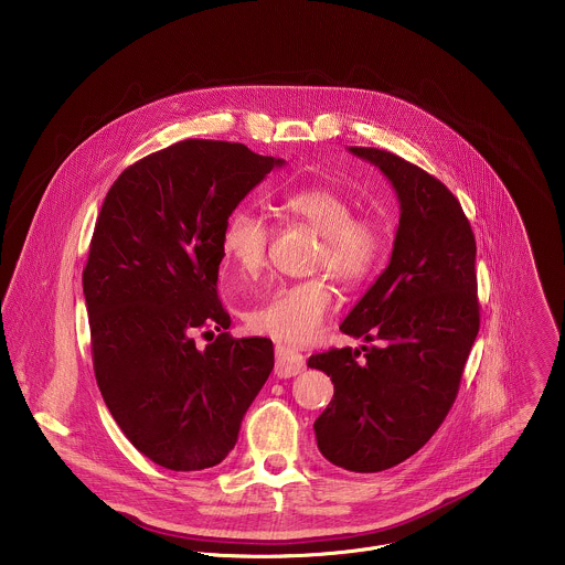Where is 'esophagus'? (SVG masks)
<instances>
[{"label":"esophagus","instance_id":"obj_1","mask_svg":"<svg viewBox=\"0 0 565 565\" xmlns=\"http://www.w3.org/2000/svg\"><path fill=\"white\" fill-rule=\"evenodd\" d=\"M305 370V356L289 348V345H276V376L278 379H291L298 376Z\"/></svg>","mask_w":565,"mask_h":565}]
</instances>
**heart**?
I'll list each match as a JSON object with an SVG mask.
<instances>
[{
    "label": "heart",
    "instance_id": "1",
    "mask_svg": "<svg viewBox=\"0 0 565 565\" xmlns=\"http://www.w3.org/2000/svg\"><path fill=\"white\" fill-rule=\"evenodd\" d=\"M289 217L322 235L313 267L328 269L345 287L367 280L385 249V231L374 217L356 215L354 202L332 186H307L282 200ZM271 226L254 211H235L224 226V249L247 276H258L267 265ZM334 311V294L326 278L278 285L265 302L247 311L252 330L282 343H307L322 330Z\"/></svg>",
    "mask_w": 565,
    "mask_h": 565
}]
</instances>
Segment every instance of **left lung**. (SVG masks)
Masks as SVG:
<instances>
[{
  "mask_svg": "<svg viewBox=\"0 0 565 565\" xmlns=\"http://www.w3.org/2000/svg\"><path fill=\"white\" fill-rule=\"evenodd\" d=\"M394 184L401 224L387 269L339 326L374 345L332 348L309 359L334 385L316 419L323 457L350 472H383L415 455L441 426L481 316L477 242L444 182L413 162L350 148ZM364 359H360V352Z\"/></svg>",
  "mask_w": 565,
  "mask_h": 565,
  "instance_id": "left-lung-1",
  "label": "left lung"
}]
</instances>
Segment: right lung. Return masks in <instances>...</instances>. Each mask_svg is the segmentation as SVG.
Instances as JSON below:
<instances>
[{
  "label": "right lung",
  "mask_w": 565,
  "mask_h": 565,
  "mask_svg": "<svg viewBox=\"0 0 565 565\" xmlns=\"http://www.w3.org/2000/svg\"><path fill=\"white\" fill-rule=\"evenodd\" d=\"M282 162L186 139L124 169L104 198L82 271L95 381L130 444L167 470L222 463L274 370L269 339L226 332L217 276L226 220ZM213 327L200 351L194 332Z\"/></svg>",
  "instance_id": "obj_1"
}]
</instances>
